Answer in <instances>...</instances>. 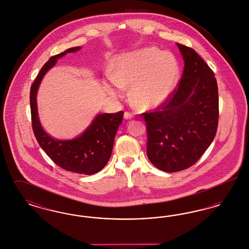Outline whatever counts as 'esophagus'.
<instances>
[{"label":"esophagus","instance_id":"1","mask_svg":"<svg viewBox=\"0 0 249 249\" xmlns=\"http://www.w3.org/2000/svg\"><path fill=\"white\" fill-rule=\"evenodd\" d=\"M133 117H134V115H133L132 113H130V112H127V111H126V112L124 113V118L126 119H131Z\"/></svg>","mask_w":249,"mask_h":249}]
</instances>
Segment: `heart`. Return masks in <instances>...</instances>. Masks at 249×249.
I'll return each mask as SVG.
<instances>
[{"label": "heart", "mask_w": 249, "mask_h": 249, "mask_svg": "<svg viewBox=\"0 0 249 249\" xmlns=\"http://www.w3.org/2000/svg\"><path fill=\"white\" fill-rule=\"evenodd\" d=\"M179 66L174 54L156 48H143L123 55L112 68L110 92L121 95L130 87L132 103L141 109L158 107L172 93L178 81Z\"/></svg>", "instance_id": "1"}]
</instances>
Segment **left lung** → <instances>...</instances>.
<instances>
[{
  "label": "left lung",
  "mask_w": 249,
  "mask_h": 249,
  "mask_svg": "<svg viewBox=\"0 0 249 249\" xmlns=\"http://www.w3.org/2000/svg\"><path fill=\"white\" fill-rule=\"evenodd\" d=\"M185 61L173 92L152 112L146 124V154L168 173L195 164L213 142L218 125V89L214 73L193 48L178 44Z\"/></svg>",
  "instance_id": "8db88e82"
}]
</instances>
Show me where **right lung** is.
<instances>
[{
	"mask_svg": "<svg viewBox=\"0 0 249 249\" xmlns=\"http://www.w3.org/2000/svg\"><path fill=\"white\" fill-rule=\"evenodd\" d=\"M79 49L80 47L69 48L51 57L37 74L30 91L32 126L37 142L55 164L69 172L90 176L107 165L124 112L100 114L81 136L73 140L59 141L50 137L42 129L36 107L37 89L46 72L54 66L57 59Z\"/></svg>",
	"mask_w": 249,
	"mask_h": 249,
	"instance_id": "add662e5",
	"label": "right lung"
}]
</instances>
